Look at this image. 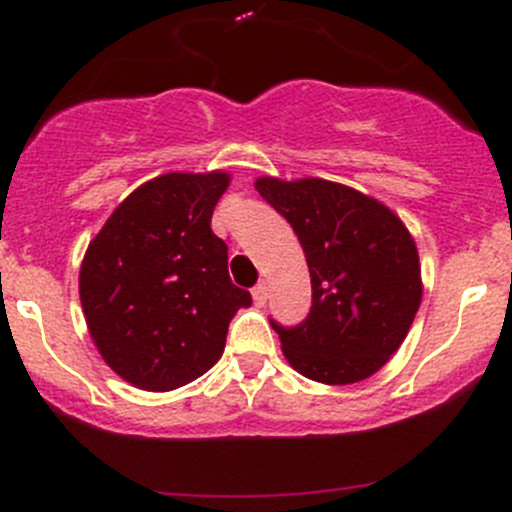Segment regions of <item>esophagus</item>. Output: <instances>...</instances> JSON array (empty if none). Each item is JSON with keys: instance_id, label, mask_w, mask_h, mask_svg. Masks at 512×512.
Listing matches in <instances>:
<instances>
[{"instance_id": "obj_1", "label": "esophagus", "mask_w": 512, "mask_h": 512, "mask_svg": "<svg viewBox=\"0 0 512 512\" xmlns=\"http://www.w3.org/2000/svg\"><path fill=\"white\" fill-rule=\"evenodd\" d=\"M252 299H255L257 307H265V304H267V287L262 285V282L255 289H252Z\"/></svg>"}]
</instances>
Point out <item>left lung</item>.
Returning a JSON list of instances; mask_svg holds the SVG:
<instances>
[{
  "instance_id": "8db88e82",
  "label": "left lung",
  "mask_w": 512,
  "mask_h": 512,
  "mask_svg": "<svg viewBox=\"0 0 512 512\" xmlns=\"http://www.w3.org/2000/svg\"><path fill=\"white\" fill-rule=\"evenodd\" d=\"M255 188L292 225L312 277V309L280 334L294 371L319 384H356L401 347L421 304V265L394 210L322 178H257Z\"/></svg>"
}]
</instances>
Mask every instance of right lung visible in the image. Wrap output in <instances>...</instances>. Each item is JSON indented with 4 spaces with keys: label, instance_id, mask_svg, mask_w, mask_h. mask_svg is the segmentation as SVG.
I'll list each match as a JSON object with an SVG mask.
<instances>
[{
    "label": "right lung",
    "instance_id": "add662e5",
    "mask_svg": "<svg viewBox=\"0 0 512 512\" xmlns=\"http://www.w3.org/2000/svg\"><path fill=\"white\" fill-rule=\"evenodd\" d=\"M230 185L223 170L165 173L133 190L89 242L79 297L98 354L128 384L170 391L223 356L247 289L232 285L227 245L210 230Z\"/></svg>",
    "mask_w": 512,
    "mask_h": 512
}]
</instances>
